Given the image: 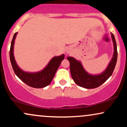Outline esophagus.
Returning <instances> with one entry per match:
<instances>
[{"label": "esophagus", "instance_id": "1", "mask_svg": "<svg viewBox=\"0 0 127 127\" xmlns=\"http://www.w3.org/2000/svg\"><path fill=\"white\" fill-rule=\"evenodd\" d=\"M66 52H67V54H69V52H68V51H66Z\"/></svg>", "mask_w": 127, "mask_h": 127}]
</instances>
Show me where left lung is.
I'll list each match as a JSON object with an SVG mask.
<instances>
[{"mask_svg":"<svg viewBox=\"0 0 127 127\" xmlns=\"http://www.w3.org/2000/svg\"><path fill=\"white\" fill-rule=\"evenodd\" d=\"M111 37L113 44V54L108 65L104 72L97 75H92L85 70L80 61L77 60L72 57H67V59L70 62V70L71 75L77 85L87 89H93L98 87L105 82L113 73L116 62L118 52L117 45L115 36L111 33Z\"/></svg>","mask_w":127,"mask_h":127,"instance_id":"1","label":"left lung"}]
</instances>
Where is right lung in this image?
Here are the masks:
<instances>
[{"label": "right lung", "instance_id": "1", "mask_svg": "<svg viewBox=\"0 0 127 127\" xmlns=\"http://www.w3.org/2000/svg\"><path fill=\"white\" fill-rule=\"evenodd\" d=\"M17 33H15L13 37L9 52L10 60L14 73L27 85L35 88H44L51 82L61 63L64 59V54L54 57L42 70L37 72H25L17 64L14 55V46Z\"/></svg>", "mask_w": 127, "mask_h": 127}]
</instances>
